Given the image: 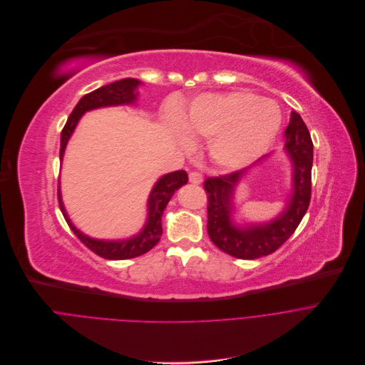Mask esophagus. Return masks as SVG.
<instances>
[{
  "instance_id": "34e87169",
  "label": "esophagus",
  "mask_w": 365,
  "mask_h": 365,
  "mask_svg": "<svg viewBox=\"0 0 365 365\" xmlns=\"http://www.w3.org/2000/svg\"><path fill=\"white\" fill-rule=\"evenodd\" d=\"M188 180H190L191 184H201L202 175H201L198 171H191V173L188 174Z\"/></svg>"
}]
</instances>
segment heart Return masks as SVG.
I'll list each match as a JSON object with an SVG mask.
<instances>
[{
  "mask_svg": "<svg viewBox=\"0 0 365 365\" xmlns=\"http://www.w3.org/2000/svg\"><path fill=\"white\" fill-rule=\"evenodd\" d=\"M175 139L188 147L190 135L210 138V154L217 164L242 167L262 155L274 139L282 123L279 106L250 92L201 95L194 99L181 119L168 118Z\"/></svg>",
  "mask_w": 365,
  "mask_h": 365,
  "instance_id": "b5f03b06",
  "label": "heart"
}]
</instances>
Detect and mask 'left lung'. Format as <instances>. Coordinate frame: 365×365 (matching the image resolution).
<instances>
[{
  "label": "left lung",
  "instance_id": "8db88e82",
  "mask_svg": "<svg viewBox=\"0 0 365 365\" xmlns=\"http://www.w3.org/2000/svg\"><path fill=\"white\" fill-rule=\"evenodd\" d=\"M284 148L294 164V191L290 194L286 210L273 222L245 229L232 223L230 212L233 190L245 175L246 170L220 177H210L204 181V190L208 200V236L218 249L233 257L253 260L273 253L295 233L309 207L314 143L299 113L292 112L290 122L284 130Z\"/></svg>",
  "mask_w": 365,
  "mask_h": 365
}]
</instances>
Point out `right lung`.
Wrapping results in <instances>:
<instances>
[{"label": "right lung", "instance_id": "right-lung-1", "mask_svg": "<svg viewBox=\"0 0 365 365\" xmlns=\"http://www.w3.org/2000/svg\"><path fill=\"white\" fill-rule=\"evenodd\" d=\"M140 82L136 79H122L118 82H113L110 85L102 86L88 95H85L76 108L73 109L70 113L63 130H61V139H60V161L63 158L64 150L68 138L71 136L73 130H75L79 119L82 115L88 110L96 109V108H103V106H115V105H126V103H133L136 99V92L135 89L138 88ZM188 175L184 170L181 171H174L163 178L155 184V187L151 191L150 200H148V222L145 225L143 230L130 239L126 240H119V242H105V240H96L91 239L86 235L81 233L75 226L71 225L70 218L67 217V212L63 207L61 202V195L60 190L57 191L58 197V205L60 210L66 218V222L71 232L78 236V239L93 253L103 259L109 260H125V259H132L138 257L143 253L150 252L161 239L163 236V223H161V217L163 212L174 195L175 190H178L181 185L187 184Z\"/></svg>", "mask_w": 365, "mask_h": 365}]
</instances>
